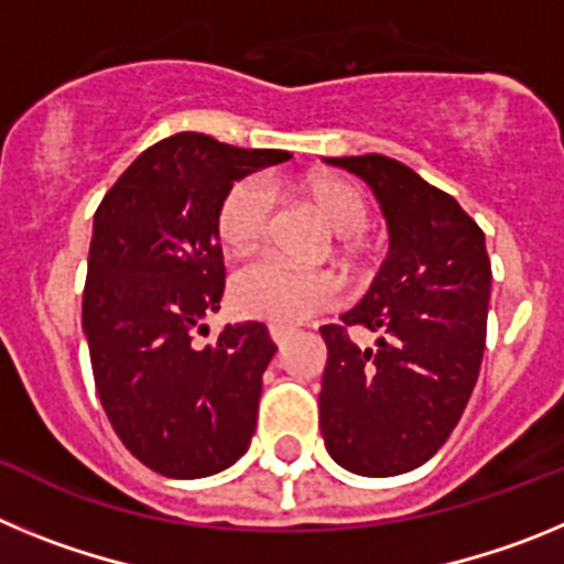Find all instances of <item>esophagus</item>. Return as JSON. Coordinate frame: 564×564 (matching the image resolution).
I'll return each mask as SVG.
<instances>
[{"label":"esophagus","mask_w":564,"mask_h":564,"mask_svg":"<svg viewBox=\"0 0 564 564\" xmlns=\"http://www.w3.org/2000/svg\"><path fill=\"white\" fill-rule=\"evenodd\" d=\"M268 333H271L273 344H279V347H282V344L291 338L293 330H291V327H285V325H271V327H268Z\"/></svg>","instance_id":"34e87169"}]
</instances>
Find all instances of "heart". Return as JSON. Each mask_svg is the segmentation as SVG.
Wrapping results in <instances>:
<instances>
[{"label":"heart","mask_w":564,"mask_h":564,"mask_svg":"<svg viewBox=\"0 0 564 564\" xmlns=\"http://www.w3.org/2000/svg\"><path fill=\"white\" fill-rule=\"evenodd\" d=\"M302 192L325 217L327 226L344 237V253H358L356 234L367 226V206L347 181L316 174L302 183ZM273 217V194L257 177L234 183L217 212V237L231 253L242 257L265 239ZM231 302L242 316L271 325H299L338 302L336 279L327 273L299 271L276 257L253 259L231 279Z\"/></svg>","instance_id":"b5f03b06"}]
</instances>
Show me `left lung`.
Listing matches in <instances>:
<instances>
[{"label":"left lung","mask_w":564,"mask_h":564,"mask_svg":"<svg viewBox=\"0 0 564 564\" xmlns=\"http://www.w3.org/2000/svg\"><path fill=\"white\" fill-rule=\"evenodd\" d=\"M376 194L390 253L367 296L322 327L327 367L318 423L333 460L352 475L423 466L460 421L486 350L491 262L486 234L452 194L383 154L327 158ZM350 326L376 332L357 347Z\"/></svg>","instance_id":"obj_1"}]
</instances>
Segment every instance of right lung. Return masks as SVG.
<instances>
[{
    "label": "right lung",
    "instance_id": "obj_1",
    "mask_svg": "<svg viewBox=\"0 0 564 564\" xmlns=\"http://www.w3.org/2000/svg\"><path fill=\"white\" fill-rule=\"evenodd\" d=\"M288 158L172 134L115 181L96 212L82 305L96 390L115 435L163 477L217 475L251 446L276 344L259 322L226 325L203 350L192 333L220 311L226 291L223 197L234 181Z\"/></svg>",
    "mask_w": 564,
    "mask_h": 564
}]
</instances>
